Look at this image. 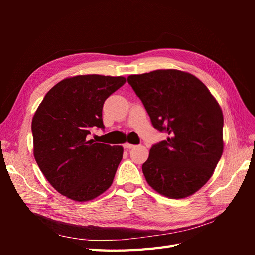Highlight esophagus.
Instances as JSON below:
<instances>
[{"mask_svg":"<svg viewBox=\"0 0 255 255\" xmlns=\"http://www.w3.org/2000/svg\"><path fill=\"white\" fill-rule=\"evenodd\" d=\"M133 147H134L133 144H131V143H128V142H126V143L124 144V148L126 149V150H128V149H132Z\"/></svg>","mask_w":255,"mask_h":255,"instance_id":"esophagus-1","label":"esophagus"}]
</instances>
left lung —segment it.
I'll use <instances>...</instances> for the list:
<instances>
[{
    "instance_id": "obj_1",
    "label": "left lung",
    "mask_w": 255,
    "mask_h": 255,
    "mask_svg": "<svg viewBox=\"0 0 255 255\" xmlns=\"http://www.w3.org/2000/svg\"><path fill=\"white\" fill-rule=\"evenodd\" d=\"M153 127L166 140L150 149L143 175L154 191L185 198L202 188L224 151L223 111L195 75L167 69L129 75Z\"/></svg>"
}]
</instances>
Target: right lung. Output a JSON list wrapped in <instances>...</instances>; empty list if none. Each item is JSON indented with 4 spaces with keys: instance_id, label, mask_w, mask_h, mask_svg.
<instances>
[{
    "instance_id": "obj_1",
    "label": "right lung",
    "mask_w": 255,
    "mask_h": 255,
    "mask_svg": "<svg viewBox=\"0 0 255 255\" xmlns=\"http://www.w3.org/2000/svg\"><path fill=\"white\" fill-rule=\"evenodd\" d=\"M124 77L77 75L57 83L32 117L34 156L42 174L63 196L75 202L94 199L111 187L123 159L122 145L89 139L104 129L102 111Z\"/></svg>"
}]
</instances>
